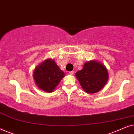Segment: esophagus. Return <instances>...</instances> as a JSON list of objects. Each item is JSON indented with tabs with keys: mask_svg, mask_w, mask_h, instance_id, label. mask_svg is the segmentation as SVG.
I'll use <instances>...</instances> for the list:
<instances>
[{
	"mask_svg": "<svg viewBox=\"0 0 134 134\" xmlns=\"http://www.w3.org/2000/svg\"><path fill=\"white\" fill-rule=\"evenodd\" d=\"M69 74H70V75H73V74H74V72L72 71H70V72H69Z\"/></svg>",
	"mask_w": 134,
	"mask_h": 134,
	"instance_id": "obj_1",
	"label": "esophagus"
}]
</instances>
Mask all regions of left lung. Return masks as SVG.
<instances>
[{"mask_svg":"<svg viewBox=\"0 0 134 134\" xmlns=\"http://www.w3.org/2000/svg\"><path fill=\"white\" fill-rule=\"evenodd\" d=\"M76 76L83 90L91 94L101 90L109 77L105 66L96 60L85 62L83 69L77 71Z\"/></svg>","mask_w":134,"mask_h":134,"instance_id":"left-lung-1","label":"left lung"}]
</instances>
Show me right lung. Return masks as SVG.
Returning <instances> with one entry per match:
<instances>
[{
  "label": "right lung",
  "instance_id": "add662e5",
  "mask_svg": "<svg viewBox=\"0 0 134 134\" xmlns=\"http://www.w3.org/2000/svg\"><path fill=\"white\" fill-rule=\"evenodd\" d=\"M33 78L37 87L47 93H52L65 77L52 58H47L36 66L33 71Z\"/></svg>",
  "mask_w": 134,
  "mask_h": 134
}]
</instances>
